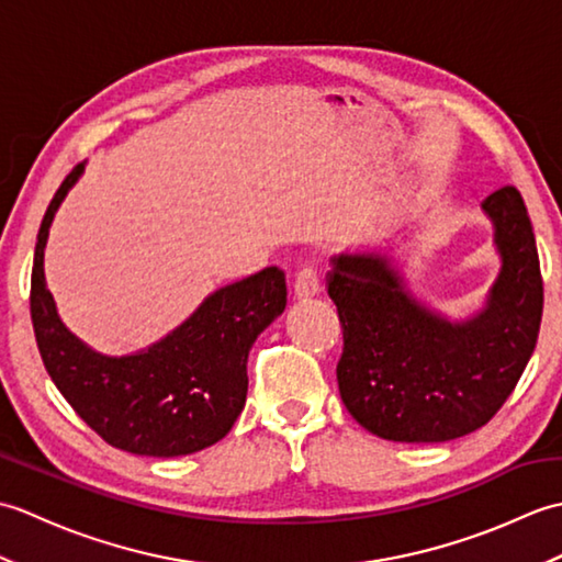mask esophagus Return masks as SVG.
<instances>
[{
  "label": "esophagus",
  "mask_w": 562,
  "mask_h": 562,
  "mask_svg": "<svg viewBox=\"0 0 562 562\" xmlns=\"http://www.w3.org/2000/svg\"><path fill=\"white\" fill-rule=\"evenodd\" d=\"M321 290V282H318V268L314 262H306V266L300 268L294 278V294L296 300H312Z\"/></svg>",
  "instance_id": "obj_1"
}]
</instances>
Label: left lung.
Returning a JSON list of instances; mask_svg holds the SVG:
<instances>
[{
	"label": "left lung",
	"instance_id": "left-lung-1",
	"mask_svg": "<svg viewBox=\"0 0 562 562\" xmlns=\"http://www.w3.org/2000/svg\"><path fill=\"white\" fill-rule=\"evenodd\" d=\"M495 222L503 272L487 308L451 326L403 292L379 256H338L326 288L338 306L345 408L393 441H449L487 425L515 391L539 338L543 278L515 186L483 200Z\"/></svg>",
	"mask_w": 562,
	"mask_h": 562
}]
</instances>
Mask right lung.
Returning a JSON list of instances; mask_svg holds the SVG:
<instances>
[{
	"label": "right lung",
	"mask_w": 562,
	"mask_h": 562,
	"mask_svg": "<svg viewBox=\"0 0 562 562\" xmlns=\"http://www.w3.org/2000/svg\"><path fill=\"white\" fill-rule=\"evenodd\" d=\"M67 173L45 210L31 272V321L47 374L93 432L139 457H186L220 441L241 415L248 350L288 306L280 268L214 292L186 324L147 352L101 357L63 326L45 288L43 248L55 210L77 181Z\"/></svg>",
	"instance_id": "add662e5"
}]
</instances>
